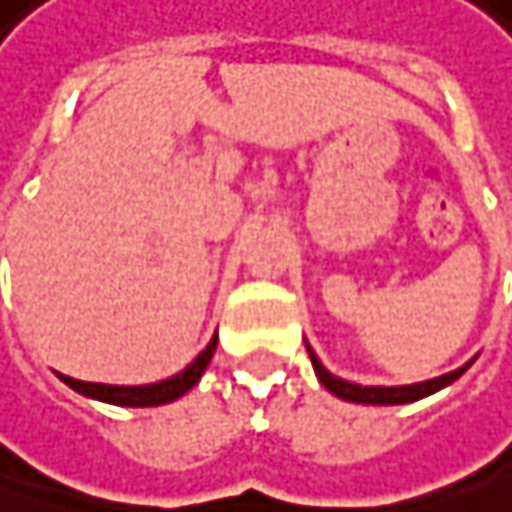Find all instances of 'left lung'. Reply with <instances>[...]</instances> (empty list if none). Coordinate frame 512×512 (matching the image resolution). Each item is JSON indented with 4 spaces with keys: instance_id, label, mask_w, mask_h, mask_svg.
<instances>
[{
    "instance_id": "8db88e82",
    "label": "left lung",
    "mask_w": 512,
    "mask_h": 512,
    "mask_svg": "<svg viewBox=\"0 0 512 512\" xmlns=\"http://www.w3.org/2000/svg\"><path fill=\"white\" fill-rule=\"evenodd\" d=\"M309 358L314 373H317V379H320V384H323L329 393H335L338 399H347V402H358V405H405V402H417L422 396H428V393H434V390H440V387H446V384H452L455 379H460V376L469 370V364H472V361H469L466 367H460L455 373H446V376H440V379H431V382L405 384V387H361V384L344 382V379L332 376V373L317 361V355H314L311 349Z\"/></svg>"
}]
</instances>
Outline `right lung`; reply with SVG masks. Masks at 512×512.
<instances>
[{
    "instance_id": "right-lung-1",
    "label": "right lung",
    "mask_w": 512,
    "mask_h": 512,
    "mask_svg": "<svg viewBox=\"0 0 512 512\" xmlns=\"http://www.w3.org/2000/svg\"><path fill=\"white\" fill-rule=\"evenodd\" d=\"M218 344V335L209 341V347L203 349L201 355L177 376L165 379L157 384H142V387H116V384H92V382H78V379H69V376H60L63 382L69 384L72 390L92 396V399H101V402H113V405H130V408H151V405H165V402H174L177 396H183L186 390H192L198 379L203 376V370L209 367L212 361V352Z\"/></svg>"
}]
</instances>
